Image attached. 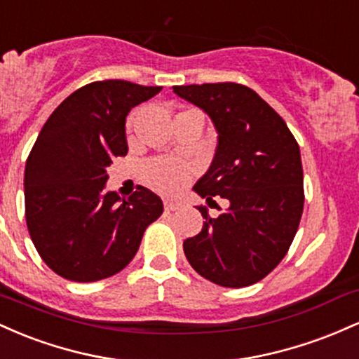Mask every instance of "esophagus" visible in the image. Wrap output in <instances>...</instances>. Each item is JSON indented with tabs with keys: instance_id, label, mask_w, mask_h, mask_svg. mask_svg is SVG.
Segmentation results:
<instances>
[{
	"instance_id": "obj_1",
	"label": "esophagus",
	"mask_w": 359,
	"mask_h": 359,
	"mask_svg": "<svg viewBox=\"0 0 359 359\" xmlns=\"http://www.w3.org/2000/svg\"><path fill=\"white\" fill-rule=\"evenodd\" d=\"M164 208H166L168 212L180 210L181 203H180V201H175V200H164Z\"/></svg>"
}]
</instances>
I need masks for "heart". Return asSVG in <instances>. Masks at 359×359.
I'll use <instances>...</instances> for the list:
<instances>
[{
	"label": "heart",
	"instance_id": "obj_1",
	"mask_svg": "<svg viewBox=\"0 0 359 359\" xmlns=\"http://www.w3.org/2000/svg\"><path fill=\"white\" fill-rule=\"evenodd\" d=\"M135 127V115L128 118L127 128L128 132L134 130ZM190 178V166L180 159L163 158L154 159L146 164L144 168V180L149 187L161 193H176Z\"/></svg>",
	"mask_w": 359,
	"mask_h": 359
}]
</instances>
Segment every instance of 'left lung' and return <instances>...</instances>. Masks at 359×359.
I'll use <instances>...</instances> for the list:
<instances>
[{
    "label": "left lung",
    "instance_id": "left-lung-1",
    "mask_svg": "<svg viewBox=\"0 0 359 359\" xmlns=\"http://www.w3.org/2000/svg\"><path fill=\"white\" fill-rule=\"evenodd\" d=\"M172 91L201 108L217 130L215 156L193 190L208 203L217 195L229 201L217 219L203 205L196 207L205 222L200 233L183 243L184 255L213 283L248 287L278 266L299 229L304 212L299 144L251 88L207 83Z\"/></svg>",
    "mask_w": 359,
    "mask_h": 359
}]
</instances>
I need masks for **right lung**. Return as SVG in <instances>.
<instances>
[{
  "instance_id": "1",
  "label": "right lung",
  "mask_w": 359,
  "mask_h": 359,
  "mask_svg": "<svg viewBox=\"0 0 359 359\" xmlns=\"http://www.w3.org/2000/svg\"><path fill=\"white\" fill-rule=\"evenodd\" d=\"M161 86L108 79L76 90L52 111L25 166L27 227L59 276L79 283L122 271L163 213L156 193L104 191L107 168L128 151L126 118Z\"/></svg>"
}]
</instances>
